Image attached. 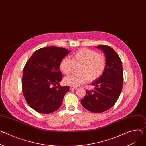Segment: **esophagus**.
<instances>
[{
	"mask_svg": "<svg viewBox=\"0 0 146 146\" xmlns=\"http://www.w3.org/2000/svg\"><path fill=\"white\" fill-rule=\"evenodd\" d=\"M76 89H77V88L76 87H73V86H70V90H76Z\"/></svg>",
	"mask_w": 146,
	"mask_h": 146,
	"instance_id": "obj_1",
	"label": "esophagus"
}]
</instances>
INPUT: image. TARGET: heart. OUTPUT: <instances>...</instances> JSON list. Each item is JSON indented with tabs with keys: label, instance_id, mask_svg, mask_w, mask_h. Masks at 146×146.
Masks as SVG:
<instances>
[{
	"label": "heart",
	"instance_id": "obj_1",
	"mask_svg": "<svg viewBox=\"0 0 146 146\" xmlns=\"http://www.w3.org/2000/svg\"><path fill=\"white\" fill-rule=\"evenodd\" d=\"M74 64L80 65L78 68V73L64 78V83L71 86H80L88 80L93 82L98 79L105 71L106 58L104 55L98 54L95 50L82 49L74 53L72 59L63 58L59 63V68L63 73L69 74L73 71Z\"/></svg>",
	"mask_w": 146,
	"mask_h": 146
}]
</instances>
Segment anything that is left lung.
<instances>
[{"label": "left lung", "instance_id": "obj_1", "mask_svg": "<svg viewBox=\"0 0 146 146\" xmlns=\"http://www.w3.org/2000/svg\"><path fill=\"white\" fill-rule=\"evenodd\" d=\"M105 55L106 68L103 74L91 84L94 90H86V95L81 100L87 110L101 113L110 110L120 96L123 87V75L121 59L110 46L98 45Z\"/></svg>", "mask_w": 146, "mask_h": 146}]
</instances>
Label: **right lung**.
I'll return each instance as SVG.
<instances>
[{
    "label": "right lung",
    "instance_id": "1",
    "mask_svg": "<svg viewBox=\"0 0 146 146\" xmlns=\"http://www.w3.org/2000/svg\"><path fill=\"white\" fill-rule=\"evenodd\" d=\"M68 49L48 46L35 50L26 63L22 78L24 97L35 111L48 114L61 106L69 86H60L62 74L59 63Z\"/></svg>",
    "mask_w": 146,
    "mask_h": 146
}]
</instances>
